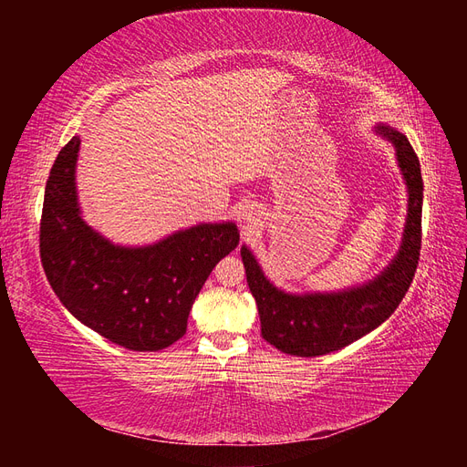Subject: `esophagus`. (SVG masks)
Segmentation results:
<instances>
[{"mask_svg": "<svg viewBox=\"0 0 467 467\" xmlns=\"http://www.w3.org/2000/svg\"><path fill=\"white\" fill-rule=\"evenodd\" d=\"M244 222H247V223L255 222V212H253V210H247L245 214H244Z\"/></svg>", "mask_w": 467, "mask_h": 467, "instance_id": "esophagus-1", "label": "esophagus"}]
</instances>
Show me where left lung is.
I'll return each instance as SVG.
<instances>
[{
	"label": "left lung",
	"mask_w": 467,
	"mask_h": 467,
	"mask_svg": "<svg viewBox=\"0 0 467 467\" xmlns=\"http://www.w3.org/2000/svg\"><path fill=\"white\" fill-rule=\"evenodd\" d=\"M374 132L393 146L407 187L400 249L376 276L343 290L286 292L266 278L253 251L242 245L247 285L261 317V335L286 355L321 357L358 341L395 312L413 282L420 249V163L405 134L381 122L374 126Z\"/></svg>",
	"instance_id": "1"
}]
</instances>
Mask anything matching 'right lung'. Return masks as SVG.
I'll return each instance as SVG.
<instances>
[{
  "label": "right lung",
  "mask_w": 467,
  "mask_h": 467,
  "mask_svg": "<svg viewBox=\"0 0 467 467\" xmlns=\"http://www.w3.org/2000/svg\"><path fill=\"white\" fill-rule=\"evenodd\" d=\"M74 136L47 181L40 259L52 290L86 327L138 352L161 350L185 335L208 275L239 244L235 222H201L148 245L110 242L83 220Z\"/></svg>",
  "instance_id": "right-lung-1"
}]
</instances>
